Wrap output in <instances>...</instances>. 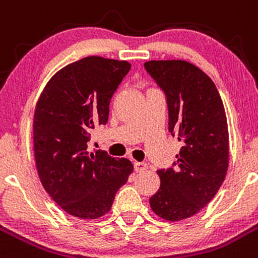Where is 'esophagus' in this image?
Wrapping results in <instances>:
<instances>
[{
  "instance_id": "obj_1",
  "label": "esophagus",
  "mask_w": 258,
  "mask_h": 258,
  "mask_svg": "<svg viewBox=\"0 0 258 258\" xmlns=\"http://www.w3.org/2000/svg\"><path fill=\"white\" fill-rule=\"evenodd\" d=\"M148 168V165L145 163V162H135V170L138 173L145 172L146 169Z\"/></svg>"
}]
</instances>
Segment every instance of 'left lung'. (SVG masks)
<instances>
[{"mask_svg": "<svg viewBox=\"0 0 258 258\" xmlns=\"http://www.w3.org/2000/svg\"><path fill=\"white\" fill-rule=\"evenodd\" d=\"M145 68L164 90L169 132L181 142L174 168L157 170L161 186L150 205L167 221L188 219L209 204L226 177L229 128L214 81L185 60H150Z\"/></svg>", "mask_w": 258, "mask_h": 258, "instance_id": "left-lung-1", "label": "left lung"}]
</instances>
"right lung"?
Masks as SVG:
<instances>
[{"mask_svg": "<svg viewBox=\"0 0 258 258\" xmlns=\"http://www.w3.org/2000/svg\"><path fill=\"white\" fill-rule=\"evenodd\" d=\"M130 69L126 60L86 56L58 70L37 101L33 146L38 175L51 199L75 218L106 215L134 172L127 158L88 150L91 130L107 122L111 97Z\"/></svg>", "mask_w": 258, "mask_h": 258, "instance_id": "1", "label": "right lung"}]
</instances>
